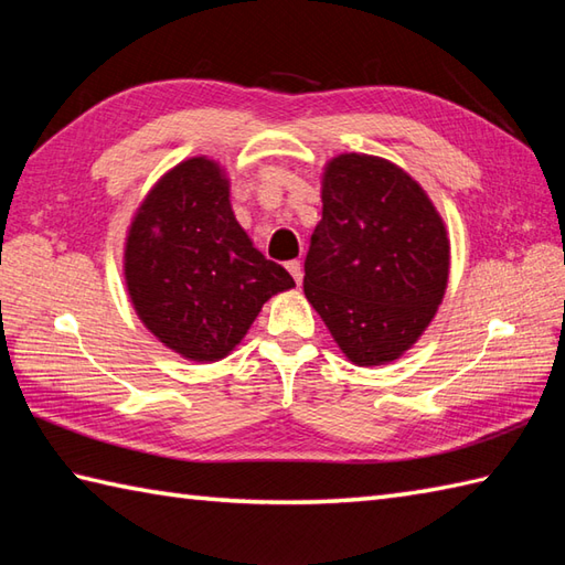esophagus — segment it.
<instances>
[{
  "mask_svg": "<svg viewBox=\"0 0 565 565\" xmlns=\"http://www.w3.org/2000/svg\"><path fill=\"white\" fill-rule=\"evenodd\" d=\"M286 269H289V274L294 276V281H296V284H301V281H303V267H301V262L294 259V262L286 264Z\"/></svg>",
  "mask_w": 565,
  "mask_h": 565,
  "instance_id": "34e87169",
  "label": "esophagus"
}]
</instances>
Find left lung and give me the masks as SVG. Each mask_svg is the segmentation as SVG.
Returning <instances> with one entry per match:
<instances>
[{
    "instance_id": "1",
    "label": "left lung",
    "mask_w": 565,
    "mask_h": 565,
    "mask_svg": "<svg viewBox=\"0 0 565 565\" xmlns=\"http://www.w3.org/2000/svg\"><path fill=\"white\" fill-rule=\"evenodd\" d=\"M320 196L303 294L352 364H391L444 301L447 225L417 179L379 154H334Z\"/></svg>"
}]
</instances>
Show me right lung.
Here are the masks:
<instances>
[{
    "label": "right lung",
    "instance_id": "obj_1",
    "mask_svg": "<svg viewBox=\"0 0 565 565\" xmlns=\"http://www.w3.org/2000/svg\"><path fill=\"white\" fill-rule=\"evenodd\" d=\"M124 279L154 340L199 364L231 354L262 306L296 286L252 245L231 206V177L206 154L174 164L140 201L126 231Z\"/></svg>",
    "mask_w": 565,
    "mask_h": 565
}]
</instances>
